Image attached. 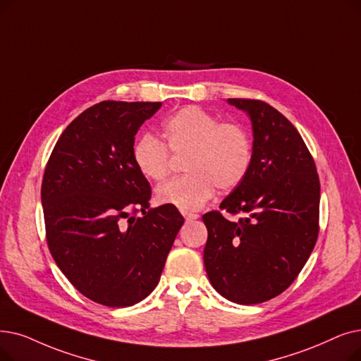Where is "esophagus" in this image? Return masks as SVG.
<instances>
[{"label":"esophagus","instance_id":"1","mask_svg":"<svg viewBox=\"0 0 361 361\" xmlns=\"http://www.w3.org/2000/svg\"><path fill=\"white\" fill-rule=\"evenodd\" d=\"M184 218H185V223H192V221H195V219H197L199 216L196 214H184Z\"/></svg>","mask_w":361,"mask_h":361}]
</instances>
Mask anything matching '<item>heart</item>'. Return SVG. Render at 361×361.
<instances>
[{
    "instance_id": "b5f03b06",
    "label": "heart",
    "mask_w": 361,
    "mask_h": 361,
    "mask_svg": "<svg viewBox=\"0 0 361 361\" xmlns=\"http://www.w3.org/2000/svg\"><path fill=\"white\" fill-rule=\"evenodd\" d=\"M162 135L172 153H187L183 177L156 187V200L183 212L199 211L215 187L231 190L252 164V138L239 123L223 122L200 107L189 106L162 122ZM134 165L146 178L162 180L169 171V152L159 138L140 135L131 149Z\"/></svg>"
}]
</instances>
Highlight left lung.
I'll use <instances>...</instances> for the list:
<instances>
[{
    "label": "left lung",
    "instance_id": "1",
    "mask_svg": "<svg viewBox=\"0 0 361 361\" xmlns=\"http://www.w3.org/2000/svg\"><path fill=\"white\" fill-rule=\"evenodd\" d=\"M246 112L254 156L246 178L202 216L208 228L203 262L214 289L226 300L259 304L286 290L319 236L320 181L314 159L293 125L261 100L228 99Z\"/></svg>",
    "mask_w": 361,
    "mask_h": 361
}]
</instances>
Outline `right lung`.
Here are the masks:
<instances>
[{
	"label": "right lung",
	"mask_w": 361,
	"mask_h": 361,
	"mask_svg": "<svg viewBox=\"0 0 361 361\" xmlns=\"http://www.w3.org/2000/svg\"><path fill=\"white\" fill-rule=\"evenodd\" d=\"M161 106L88 107L61 133L44 171L50 252L78 290L106 307H131L152 293L184 223L174 207L149 208L150 184L131 156L137 131Z\"/></svg>",
	"instance_id": "right-lung-1"
}]
</instances>
